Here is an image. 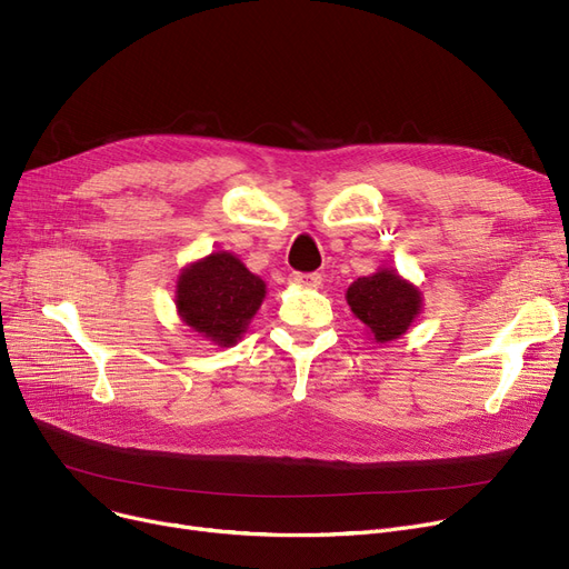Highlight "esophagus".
<instances>
[{
  "instance_id": "1",
  "label": "esophagus",
  "mask_w": 569,
  "mask_h": 569,
  "mask_svg": "<svg viewBox=\"0 0 569 569\" xmlns=\"http://www.w3.org/2000/svg\"><path fill=\"white\" fill-rule=\"evenodd\" d=\"M288 281L300 288H318L322 283V277L318 272H292Z\"/></svg>"
}]
</instances>
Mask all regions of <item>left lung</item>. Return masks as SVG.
<instances>
[{
  "label": "left lung",
  "instance_id": "1",
  "mask_svg": "<svg viewBox=\"0 0 569 569\" xmlns=\"http://www.w3.org/2000/svg\"><path fill=\"white\" fill-rule=\"evenodd\" d=\"M346 297L352 313L380 343L399 339L420 313V290L406 283L392 269H380L373 277L357 279Z\"/></svg>",
  "mask_w": 569,
  "mask_h": 569
}]
</instances>
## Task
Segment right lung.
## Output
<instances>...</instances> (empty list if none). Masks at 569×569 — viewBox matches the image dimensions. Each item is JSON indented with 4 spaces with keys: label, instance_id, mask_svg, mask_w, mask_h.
Masks as SVG:
<instances>
[{
    "label": "right lung",
    "instance_id": "right-lung-1",
    "mask_svg": "<svg viewBox=\"0 0 569 569\" xmlns=\"http://www.w3.org/2000/svg\"><path fill=\"white\" fill-rule=\"evenodd\" d=\"M264 283L230 253H212L184 269L177 309L184 322L219 346H232L258 311Z\"/></svg>",
    "mask_w": 569,
    "mask_h": 569
}]
</instances>
